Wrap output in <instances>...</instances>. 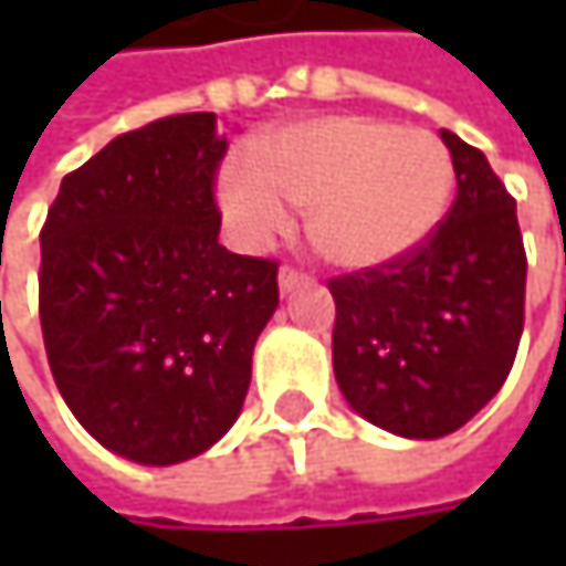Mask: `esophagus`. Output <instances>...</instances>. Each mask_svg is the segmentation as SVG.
<instances>
[{
  "mask_svg": "<svg viewBox=\"0 0 566 566\" xmlns=\"http://www.w3.org/2000/svg\"><path fill=\"white\" fill-rule=\"evenodd\" d=\"M307 282H311V279H307V275H301L297 269H287V265H284L282 272H279V287H282V294H291V291L304 287Z\"/></svg>",
  "mask_w": 566,
  "mask_h": 566,
  "instance_id": "1",
  "label": "esophagus"
}]
</instances>
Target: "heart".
<instances>
[{
	"label": "heart",
	"mask_w": 566,
	"mask_h": 566,
	"mask_svg": "<svg viewBox=\"0 0 566 566\" xmlns=\"http://www.w3.org/2000/svg\"><path fill=\"white\" fill-rule=\"evenodd\" d=\"M452 157L426 130L377 117L297 120L255 144L252 164L219 176V202L245 242H269L287 206L307 212V235L337 269H380L416 252L442 222Z\"/></svg>",
	"instance_id": "1"
}]
</instances>
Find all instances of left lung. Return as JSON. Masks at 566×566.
<instances>
[{"mask_svg": "<svg viewBox=\"0 0 566 566\" xmlns=\"http://www.w3.org/2000/svg\"><path fill=\"white\" fill-rule=\"evenodd\" d=\"M455 202L436 232L380 269L331 279L334 377L374 426L439 439L509 380L524 331V242L514 199L485 154L439 130Z\"/></svg>", "mask_w": 566, "mask_h": 566, "instance_id": "1", "label": "left lung"}]
</instances>
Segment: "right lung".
Listing matches in <instances>:
<instances>
[{
	"label": "right lung",
	"mask_w": 566,
	"mask_h": 566,
	"mask_svg": "<svg viewBox=\"0 0 566 566\" xmlns=\"http://www.w3.org/2000/svg\"><path fill=\"white\" fill-rule=\"evenodd\" d=\"M216 114L160 117L61 179L39 317L74 419L111 452L176 465L239 419L279 262L219 245Z\"/></svg>",
	"instance_id": "add662e5"
}]
</instances>
